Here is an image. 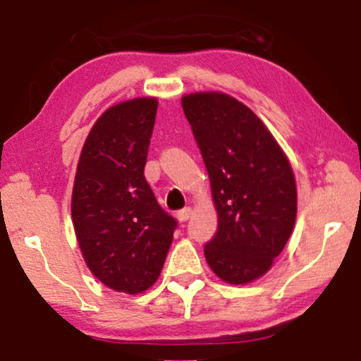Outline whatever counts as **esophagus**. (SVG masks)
I'll return each instance as SVG.
<instances>
[{"instance_id":"34e87169","label":"esophagus","mask_w":361,"mask_h":361,"mask_svg":"<svg viewBox=\"0 0 361 361\" xmlns=\"http://www.w3.org/2000/svg\"><path fill=\"white\" fill-rule=\"evenodd\" d=\"M191 215H192V211L190 207H186V209H181V211H178V214H176V219H178L180 222H186V220L191 219Z\"/></svg>"}]
</instances>
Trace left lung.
Here are the masks:
<instances>
[{
	"instance_id": "8db88e82",
	"label": "left lung",
	"mask_w": 361,
	"mask_h": 361,
	"mask_svg": "<svg viewBox=\"0 0 361 361\" xmlns=\"http://www.w3.org/2000/svg\"><path fill=\"white\" fill-rule=\"evenodd\" d=\"M206 164L219 227L204 246L222 281L250 283L272 267L293 232L297 185L282 147L255 111L222 92L181 99Z\"/></svg>"
}]
</instances>
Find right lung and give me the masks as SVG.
Wrapping results in <instances>:
<instances>
[{
  "label": "right lung",
  "mask_w": 361,
  "mask_h": 361,
  "mask_svg": "<svg viewBox=\"0 0 361 361\" xmlns=\"http://www.w3.org/2000/svg\"><path fill=\"white\" fill-rule=\"evenodd\" d=\"M157 105L154 97H139L102 113L73 188V225L85 264L106 287L129 295L157 282L176 228L144 176Z\"/></svg>",
  "instance_id": "obj_1"
}]
</instances>
